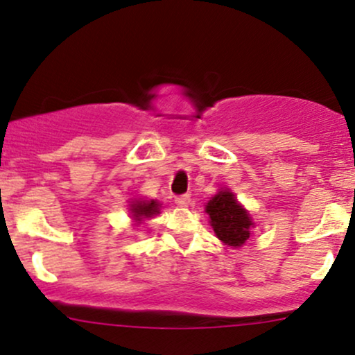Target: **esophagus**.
Wrapping results in <instances>:
<instances>
[{"mask_svg":"<svg viewBox=\"0 0 355 355\" xmlns=\"http://www.w3.org/2000/svg\"><path fill=\"white\" fill-rule=\"evenodd\" d=\"M175 203H177L178 207H182V208L189 207V205H190V196H189V195H182V196H177V198H175Z\"/></svg>","mask_w":355,"mask_h":355,"instance_id":"34e87169","label":"esophagus"}]
</instances>
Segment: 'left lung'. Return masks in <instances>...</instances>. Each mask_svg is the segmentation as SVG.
I'll return each mask as SVG.
<instances>
[{"instance_id": "1", "label": "left lung", "mask_w": 355, "mask_h": 355, "mask_svg": "<svg viewBox=\"0 0 355 355\" xmlns=\"http://www.w3.org/2000/svg\"><path fill=\"white\" fill-rule=\"evenodd\" d=\"M205 211L210 215V225L216 238L225 245L240 248L250 238L251 226H254V223L251 221L250 213L236 202L233 191L228 189L220 190L211 196Z\"/></svg>"}]
</instances>
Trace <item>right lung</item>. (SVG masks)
Returning <instances> with one entry per match:
<instances>
[{
  "instance_id": "1",
  "label": "right lung",
  "mask_w": 355,
  "mask_h": 355,
  "mask_svg": "<svg viewBox=\"0 0 355 355\" xmlns=\"http://www.w3.org/2000/svg\"><path fill=\"white\" fill-rule=\"evenodd\" d=\"M132 218L137 223H142L145 218H152L153 215L160 213V203L157 200H134L130 203Z\"/></svg>"
}]
</instances>
